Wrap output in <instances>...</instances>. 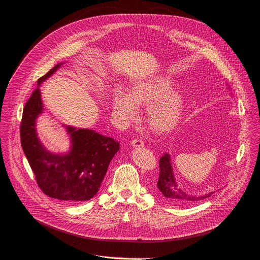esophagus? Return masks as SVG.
I'll use <instances>...</instances> for the list:
<instances>
[{
	"mask_svg": "<svg viewBox=\"0 0 260 260\" xmlns=\"http://www.w3.org/2000/svg\"><path fill=\"white\" fill-rule=\"evenodd\" d=\"M132 145L134 147H138V148H141V147H144V142L140 139H135L132 141Z\"/></svg>",
	"mask_w": 260,
	"mask_h": 260,
	"instance_id": "1",
	"label": "esophagus"
}]
</instances>
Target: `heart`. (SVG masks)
Here are the masks:
<instances>
[{
	"label": "heart",
	"instance_id": "b5f03b06",
	"mask_svg": "<svg viewBox=\"0 0 260 260\" xmlns=\"http://www.w3.org/2000/svg\"><path fill=\"white\" fill-rule=\"evenodd\" d=\"M176 83L169 76L156 75L134 82L128 94L122 89H116L112 98L115 117L122 124L128 123L138 115L137 105H148V124L159 133L172 131L179 124L186 103L184 93L174 90Z\"/></svg>",
	"mask_w": 260,
	"mask_h": 260
}]
</instances>
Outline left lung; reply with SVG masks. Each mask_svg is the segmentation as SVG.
I'll return each instance as SVG.
<instances>
[{
	"label": "left lung",
	"instance_id": "left-lung-1",
	"mask_svg": "<svg viewBox=\"0 0 260 260\" xmlns=\"http://www.w3.org/2000/svg\"><path fill=\"white\" fill-rule=\"evenodd\" d=\"M160 174L157 182V190L160 196L171 205H184L194 203L203 199L210 197L213 192L203 195H194L186 192L182 187L178 184L174 170H172V163L170 159V155L168 153H164L159 160Z\"/></svg>",
	"mask_w": 260,
	"mask_h": 260
}]
</instances>
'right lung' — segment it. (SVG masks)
I'll use <instances>...</instances> for the list:
<instances>
[{
    "label": "right lung",
    "mask_w": 260,
    "mask_h": 260,
    "mask_svg": "<svg viewBox=\"0 0 260 260\" xmlns=\"http://www.w3.org/2000/svg\"><path fill=\"white\" fill-rule=\"evenodd\" d=\"M61 65L57 64L38 80L39 86L25 104L20 125L21 146L46 195L67 202L88 201L98 193L119 143L93 129L64 125L70 137V150L56 154L45 148L36 127L44 111L40 85Z\"/></svg>",
    "instance_id": "obj_1"
}]
</instances>
